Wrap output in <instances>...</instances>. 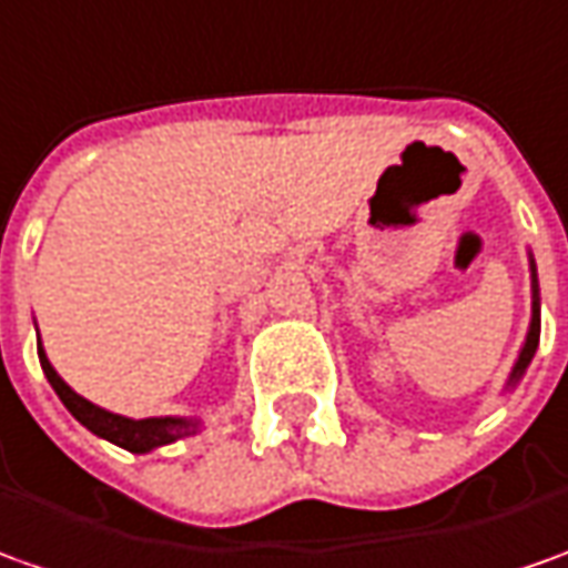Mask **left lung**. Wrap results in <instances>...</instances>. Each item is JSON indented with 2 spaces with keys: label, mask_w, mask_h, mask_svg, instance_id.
I'll use <instances>...</instances> for the list:
<instances>
[{
  "label": "left lung",
  "mask_w": 568,
  "mask_h": 568,
  "mask_svg": "<svg viewBox=\"0 0 568 568\" xmlns=\"http://www.w3.org/2000/svg\"><path fill=\"white\" fill-rule=\"evenodd\" d=\"M538 338H541V320H538V288H535V314H531V329H528L526 338V348L519 354V361H516V369H513V379H519L523 376V369L528 366V361L535 357V348H538Z\"/></svg>",
  "instance_id": "1"
}]
</instances>
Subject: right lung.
I'll use <instances>...</instances> for the list:
<instances>
[{
  "mask_svg": "<svg viewBox=\"0 0 568 568\" xmlns=\"http://www.w3.org/2000/svg\"><path fill=\"white\" fill-rule=\"evenodd\" d=\"M40 351V364H42V373H45V379L52 382V388H55V395L61 397V404L71 410L83 426L90 432H95L99 438H108L111 445L123 447V450H133V454H145V450H152V447H161V445H171L176 438H183V435H192L195 432V423H189V419H126V416H118V414H108L102 407H95L90 404L87 397H80L77 392H71L61 376H58L52 364H49V357Z\"/></svg>",
  "mask_w": 568,
  "mask_h": 568,
  "instance_id": "right-lung-1",
  "label": "right lung"
}]
</instances>
